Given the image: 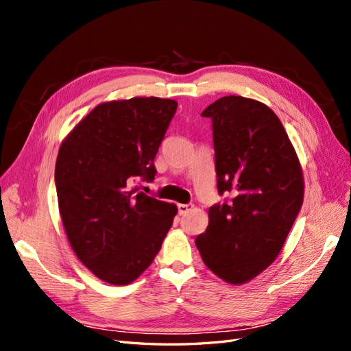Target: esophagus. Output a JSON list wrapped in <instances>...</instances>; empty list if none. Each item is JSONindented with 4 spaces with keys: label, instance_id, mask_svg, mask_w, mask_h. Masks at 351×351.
<instances>
[{
    "label": "esophagus",
    "instance_id": "34e87169",
    "mask_svg": "<svg viewBox=\"0 0 351 351\" xmlns=\"http://www.w3.org/2000/svg\"><path fill=\"white\" fill-rule=\"evenodd\" d=\"M193 208H195V206H193V205H190V204H189V205L180 204V205H178V214H180V215H184V214H187L189 210H192Z\"/></svg>",
    "mask_w": 351,
    "mask_h": 351
}]
</instances>
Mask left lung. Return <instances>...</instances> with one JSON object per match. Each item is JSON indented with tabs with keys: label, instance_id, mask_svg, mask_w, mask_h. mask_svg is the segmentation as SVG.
<instances>
[{
	"label": "left lung",
	"instance_id": "1",
	"mask_svg": "<svg viewBox=\"0 0 351 351\" xmlns=\"http://www.w3.org/2000/svg\"><path fill=\"white\" fill-rule=\"evenodd\" d=\"M202 115L212 119L218 192L234 199L209 209L196 247L218 278L246 284L277 259L299 214L302 164L280 119L263 102L230 95Z\"/></svg>",
	"mask_w": 351,
	"mask_h": 351
}]
</instances>
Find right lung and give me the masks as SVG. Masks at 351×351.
<instances>
[{
  "label": "right lung",
  "instance_id": "add662e5",
  "mask_svg": "<svg viewBox=\"0 0 351 351\" xmlns=\"http://www.w3.org/2000/svg\"><path fill=\"white\" fill-rule=\"evenodd\" d=\"M174 99L97 105L61 142L56 162L58 208L69 243L95 277L127 285L149 268L177 214L176 204L132 187L154 180V159Z\"/></svg>",
  "mask_w": 351,
  "mask_h": 351
}]
</instances>
